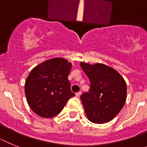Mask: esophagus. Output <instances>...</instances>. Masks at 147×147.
Returning <instances> with one entry per match:
<instances>
[{"label":"esophagus","mask_w":147,"mask_h":147,"mask_svg":"<svg viewBox=\"0 0 147 147\" xmlns=\"http://www.w3.org/2000/svg\"><path fill=\"white\" fill-rule=\"evenodd\" d=\"M81 93H82V92H81V91H79V92H78L76 93L75 95H76V96H77V97H79L80 95H81Z\"/></svg>","instance_id":"1"}]
</instances>
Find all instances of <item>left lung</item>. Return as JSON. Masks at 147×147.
I'll list each match as a JSON object with an SVG mask.
<instances>
[{
	"instance_id": "obj_1",
	"label": "left lung",
	"mask_w": 147,
	"mask_h": 147,
	"mask_svg": "<svg viewBox=\"0 0 147 147\" xmlns=\"http://www.w3.org/2000/svg\"><path fill=\"white\" fill-rule=\"evenodd\" d=\"M90 81L88 92L81 96L88 119L95 123L109 122L119 113L127 98V84L115 69L103 63L81 62Z\"/></svg>"
}]
</instances>
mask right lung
Segmentation results:
<instances>
[{
	"mask_svg": "<svg viewBox=\"0 0 147 147\" xmlns=\"http://www.w3.org/2000/svg\"><path fill=\"white\" fill-rule=\"evenodd\" d=\"M71 68L72 63L67 60L55 58L40 63L30 72L25 82V95L35 114L52 118L75 96L68 80Z\"/></svg>",
	"mask_w": 147,
	"mask_h": 147,
	"instance_id": "obj_1",
	"label": "right lung"
}]
</instances>
